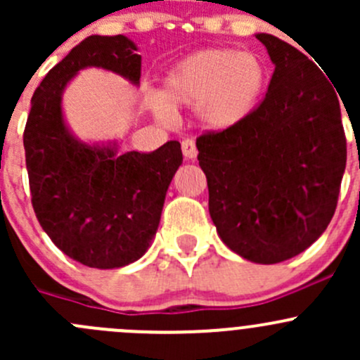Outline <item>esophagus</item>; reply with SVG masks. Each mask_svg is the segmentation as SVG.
<instances>
[{"instance_id":"esophagus-1","label":"esophagus","mask_w":360,"mask_h":360,"mask_svg":"<svg viewBox=\"0 0 360 360\" xmlns=\"http://www.w3.org/2000/svg\"><path fill=\"white\" fill-rule=\"evenodd\" d=\"M181 150H183V155L186 160L197 158V146H195V143L191 139H184L183 143H181Z\"/></svg>"}]
</instances>
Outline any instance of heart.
<instances>
[{
  "instance_id": "1",
  "label": "heart",
  "mask_w": 360,
  "mask_h": 360,
  "mask_svg": "<svg viewBox=\"0 0 360 360\" xmlns=\"http://www.w3.org/2000/svg\"><path fill=\"white\" fill-rule=\"evenodd\" d=\"M270 82L266 64L237 49H203L174 64L163 78L162 96L151 110L163 122L172 108H195V118L209 132H230L256 112Z\"/></svg>"
}]
</instances>
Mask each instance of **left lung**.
Returning <instances> with one entry per match:
<instances>
[{
  "label": "left lung",
  "mask_w": 360,
  "mask_h": 360,
  "mask_svg": "<svg viewBox=\"0 0 360 360\" xmlns=\"http://www.w3.org/2000/svg\"><path fill=\"white\" fill-rule=\"evenodd\" d=\"M275 71L264 101L238 129L197 139L209 212L244 259L275 264L310 248L336 210L347 165L340 99L314 60L257 32Z\"/></svg>",
  "instance_id": "1"
}]
</instances>
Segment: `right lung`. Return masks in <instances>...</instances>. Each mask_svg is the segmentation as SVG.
Returning a JSON list of instances; mask_svg holds the SVG:
<instances>
[{"label": "right lung", "instance_id": "right-lung-1", "mask_svg": "<svg viewBox=\"0 0 360 360\" xmlns=\"http://www.w3.org/2000/svg\"><path fill=\"white\" fill-rule=\"evenodd\" d=\"M106 69L139 86L141 56L123 34L83 39L49 71L31 99L25 165L36 217L53 244L78 263L122 268L144 256L157 235L167 190L183 163L181 144L120 153L118 141L85 143L69 129L63 96L79 71Z\"/></svg>", "mask_w": 360, "mask_h": 360}]
</instances>
